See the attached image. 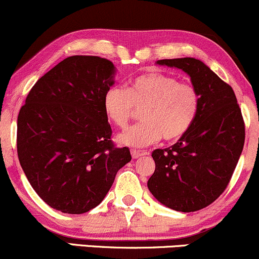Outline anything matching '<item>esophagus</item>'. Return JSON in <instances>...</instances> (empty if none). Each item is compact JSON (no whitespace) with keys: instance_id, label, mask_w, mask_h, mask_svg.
<instances>
[{"instance_id":"obj_1","label":"esophagus","mask_w":259,"mask_h":259,"mask_svg":"<svg viewBox=\"0 0 259 259\" xmlns=\"http://www.w3.org/2000/svg\"><path fill=\"white\" fill-rule=\"evenodd\" d=\"M148 152L147 151H140V150H132V156L134 159H138L139 157L141 156H145V154H147Z\"/></svg>"}]
</instances>
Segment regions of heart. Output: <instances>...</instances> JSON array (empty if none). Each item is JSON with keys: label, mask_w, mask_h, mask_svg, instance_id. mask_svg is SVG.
<instances>
[{"label": "heart", "mask_w": 259, "mask_h": 259, "mask_svg": "<svg viewBox=\"0 0 259 259\" xmlns=\"http://www.w3.org/2000/svg\"><path fill=\"white\" fill-rule=\"evenodd\" d=\"M200 94L191 82L160 72H148L129 82L127 90L111 88L103 97V109L118 127H125L141 109V123L121 133L118 141L142 147L162 138L175 141L189 132L200 109Z\"/></svg>", "instance_id": "b5f03b06"}]
</instances>
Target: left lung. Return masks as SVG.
Returning a JSON list of instances; mask_svg holds the SVG:
<instances>
[{
	"instance_id": "8db88e82",
	"label": "left lung",
	"mask_w": 259,
	"mask_h": 259,
	"mask_svg": "<svg viewBox=\"0 0 259 259\" xmlns=\"http://www.w3.org/2000/svg\"><path fill=\"white\" fill-rule=\"evenodd\" d=\"M184 70L200 94L197 117L173 146L152 152L156 169L151 194L179 212L209 206L230 183L245 144V121L231 86L195 58L160 59Z\"/></svg>"
}]
</instances>
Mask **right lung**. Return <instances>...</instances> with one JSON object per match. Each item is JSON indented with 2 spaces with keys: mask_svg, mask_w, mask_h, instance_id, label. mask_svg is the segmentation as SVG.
I'll return each mask as SVG.
<instances>
[{
  "mask_svg": "<svg viewBox=\"0 0 259 259\" xmlns=\"http://www.w3.org/2000/svg\"><path fill=\"white\" fill-rule=\"evenodd\" d=\"M114 65L70 56L32 86L17 121V152L32 189L50 207L81 214L102 202L115 174L132 160L115 147L103 97Z\"/></svg>",
  "mask_w": 259,
  "mask_h": 259,
  "instance_id": "obj_1",
  "label": "right lung"
}]
</instances>
